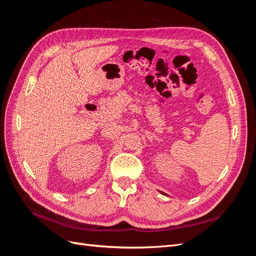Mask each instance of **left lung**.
Here are the masks:
<instances>
[{"instance_id": "obj_1", "label": "left lung", "mask_w": 256, "mask_h": 256, "mask_svg": "<svg viewBox=\"0 0 256 256\" xmlns=\"http://www.w3.org/2000/svg\"><path fill=\"white\" fill-rule=\"evenodd\" d=\"M162 194H164V192H162Z\"/></svg>"}]
</instances>
